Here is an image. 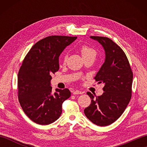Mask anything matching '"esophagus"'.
Returning <instances> with one entry per match:
<instances>
[{
	"label": "esophagus",
	"instance_id": "obj_1",
	"mask_svg": "<svg viewBox=\"0 0 147 147\" xmlns=\"http://www.w3.org/2000/svg\"><path fill=\"white\" fill-rule=\"evenodd\" d=\"M83 92L82 91H80V90H75V91L73 92V95H78V94H82Z\"/></svg>",
	"mask_w": 147,
	"mask_h": 147
}]
</instances>
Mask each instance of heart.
<instances>
[{"mask_svg":"<svg viewBox=\"0 0 147 147\" xmlns=\"http://www.w3.org/2000/svg\"><path fill=\"white\" fill-rule=\"evenodd\" d=\"M81 52H82V55L83 57H95L96 55V52L95 49L93 48L90 47L88 46H83L82 48H81ZM67 59V55L66 54L64 57V61L65 62Z\"/></svg>","mask_w":147,"mask_h":147,"instance_id":"obj_1","label":"heart"}]
</instances>
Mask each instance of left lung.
Wrapping results in <instances>:
<instances>
[{"mask_svg": "<svg viewBox=\"0 0 147 147\" xmlns=\"http://www.w3.org/2000/svg\"><path fill=\"white\" fill-rule=\"evenodd\" d=\"M100 43L105 54L102 64L95 79L103 83L104 93L95 98L87 92L91 104L84 110L88 119L100 126L110 125L123 114L131 97L133 73L129 61L123 50L110 38L90 36Z\"/></svg>", "mask_w": 147, "mask_h": 147, "instance_id": "1", "label": "left lung"}]
</instances>
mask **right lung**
Instances as JSON below:
<instances>
[{"label":"right lung","mask_w":147,"mask_h":147,"mask_svg":"<svg viewBox=\"0 0 147 147\" xmlns=\"http://www.w3.org/2000/svg\"><path fill=\"white\" fill-rule=\"evenodd\" d=\"M76 36H51L36 43L24 58L18 76V98L24 113L40 125L58 119L62 104L71 96L67 88L53 93L51 75L59 69V57Z\"/></svg>","instance_id":"1"}]
</instances>
